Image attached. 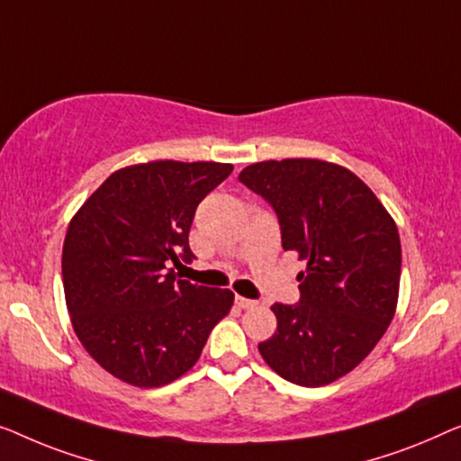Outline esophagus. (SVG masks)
<instances>
[{
	"instance_id": "34e87169",
	"label": "esophagus",
	"mask_w": 461,
	"mask_h": 461,
	"mask_svg": "<svg viewBox=\"0 0 461 461\" xmlns=\"http://www.w3.org/2000/svg\"><path fill=\"white\" fill-rule=\"evenodd\" d=\"M236 304L240 309H252L257 307V301H252V298H244V296H236Z\"/></svg>"
}]
</instances>
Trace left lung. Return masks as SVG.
Instances as JSON below:
<instances>
[{"label":"left lung","instance_id":"1","mask_svg":"<svg viewBox=\"0 0 461 461\" xmlns=\"http://www.w3.org/2000/svg\"><path fill=\"white\" fill-rule=\"evenodd\" d=\"M238 179L276 211L284 250L307 261L301 298L271 307L277 330L258 351L293 384H330L357 367L393 321L397 225L357 175L326 160H265Z\"/></svg>","mask_w":461,"mask_h":461}]
</instances>
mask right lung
Instances as JSON below:
<instances>
[{
	"instance_id": "add662e5",
	"label": "right lung",
	"mask_w": 461,
	"mask_h": 461,
	"mask_svg": "<svg viewBox=\"0 0 461 461\" xmlns=\"http://www.w3.org/2000/svg\"><path fill=\"white\" fill-rule=\"evenodd\" d=\"M231 171L177 160L119 168L68 225L62 282L70 321L86 351L127 384L177 380L230 313L231 290L177 280L171 265L192 263L187 236L198 204Z\"/></svg>"
}]
</instances>
